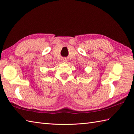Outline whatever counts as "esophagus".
Instances as JSON below:
<instances>
[{"label": "esophagus", "instance_id": "obj_1", "mask_svg": "<svg viewBox=\"0 0 134 134\" xmlns=\"http://www.w3.org/2000/svg\"><path fill=\"white\" fill-rule=\"evenodd\" d=\"M63 62L64 63H67L68 62V60H67L66 59L64 58V59H63Z\"/></svg>", "mask_w": 134, "mask_h": 134}]
</instances>
